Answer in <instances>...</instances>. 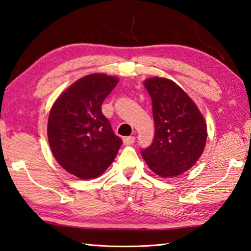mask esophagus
Returning <instances> with one entry per match:
<instances>
[{"instance_id":"1","label":"esophagus","mask_w":251,"mask_h":251,"mask_svg":"<svg viewBox=\"0 0 251 251\" xmlns=\"http://www.w3.org/2000/svg\"><path fill=\"white\" fill-rule=\"evenodd\" d=\"M135 140H136V137L130 136V137H125L124 139H123V142H124L125 146H130L135 142Z\"/></svg>"}]
</instances>
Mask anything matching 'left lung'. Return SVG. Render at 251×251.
Wrapping results in <instances>:
<instances>
[{
    "mask_svg": "<svg viewBox=\"0 0 251 251\" xmlns=\"http://www.w3.org/2000/svg\"><path fill=\"white\" fill-rule=\"evenodd\" d=\"M152 99L155 135L141 150L148 166L165 178L183 174L197 162L207 140V125L199 108L175 82L163 77L145 81Z\"/></svg>",
    "mask_w": 251,
    "mask_h": 251,
    "instance_id": "1",
    "label": "left lung"
}]
</instances>
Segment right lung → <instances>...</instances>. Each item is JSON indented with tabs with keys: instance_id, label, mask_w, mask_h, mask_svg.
Here are the masks:
<instances>
[{
	"instance_id": "obj_1",
	"label": "right lung",
	"mask_w": 251,
	"mask_h": 251,
	"mask_svg": "<svg viewBox=\"0 0 251 251\" xmlns=\"http://www.w3.org/2000/svg\"><path fill=\"white\" fill-rule=\"evenodd\" d=\"M119 78L95 73L77 79L51 106L47 125L56 161L79 179L98 177L114 161L122 146L101 104Z\"/></svg>"
}]
</instances>
